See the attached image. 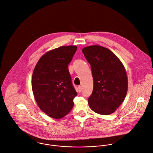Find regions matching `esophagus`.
<instances>
[{
	"mask_svg": "<svg viewBox=\"0 0 153 153\" xmlns=\"http://www.w3.org/2000/svg\"><path fill=\"white\" fill-rule=\"evenodd\" d=\"M78 91H79V92H82V88L81 86H78Z\"/></svg>",
	"mask_w": 153,
	"mask_h": 153,
	"instance_id": "esophagus-1",
	"label": "esophagus"
}]
</instances>
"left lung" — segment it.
<instances>
[{
    "instance_id": "8db88e82",
    "label": "left lung",
    "mask_w": 153,
    "mask_h": 153,
    "mask_svg": "<svg viewBox=\"0 0 153 153\" xmlns=\"http://www.w3.org/2000/svg\"><path fill=\"white\" fill-rule=\"evenodd\" d=\"M82 52L91 65L93 79L89 105L98 114L110 115L121 105L127 93L128 77L125 67L114 53L103 47H86Z\"/></svg>"
}]
</instances>
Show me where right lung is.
<instances>
[{
    "label": "right lung",
    "mask_w": 153,
    "mask_h": 153,
    "mask_svg": "<svg viewBox=\"0 0 153 153\" xmlns=\"http://www.w3.org/2000/svg\"><path fill=\"white\" fill-rule=\"evenodd\" d=\"M77 46H61L44 54L37 62L32 77V89L41 111L50 117L61 119L74 106L77 96L68 65Z\"/></svg>",
    "instance_id": "add662e5"
}]
</instances>
